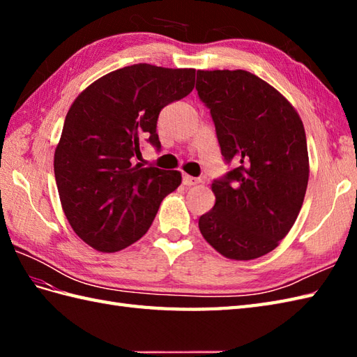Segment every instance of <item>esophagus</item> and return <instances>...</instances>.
Segmentation results:
<instances>
[{
  "instance_id": "esophagus-1",
  "label": "esophagus",
  "mask_w": 357,
  "mask_h": 357,
  "mask_svg": "<svg viewBox=\"0 0 357 357\" xmlns=\"http://www.w3.org/2000/svg\"><path fill=\"white\" fill-rule=\"evenodd\" d=\"M183 183L185 185H196V184H199V179L190 176V174H183Z\"/></svg>"
}]
</instances>
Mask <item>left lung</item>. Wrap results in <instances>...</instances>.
<instances>
[{
	"label": "left lung",
	"instance_id": "left-lung-1",
	"mask_svg": "<svg viewBox=\"0 0 357 357\" xmlns=\"http://www.w3.org/2000/svg\"><path fill=\"white\" fill-rule=\"evenodd\" d=\"M224 161L211 183L215 207L199 218L204 239L222 256L250 261L275 250L298 218L308 184L304 124L275 87L245 70H198Z\"/></svg>",
	"mask_w": 357,
	"mask_h": 357
}]
</instances>
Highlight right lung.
I'll return each mask as SVG.
<instances>
[{
  "label": "right lung",
  "instance_id": "1",
  "mask_svg": "<svg viewBox=\"0 0 357 357\" xmlns=\"http://www.w3.org/2000/svg\"><path fill=\"white\" fill-rule=\"evenodd\" d=\"M195 69L133 64L104 75L67 112L55 150V179L73 231L98 252L113 253L150 229L181 173L133 164L147 141L161 150L159 112L195 87Z\"/></svg>",
  "mask_w": 357,
  "mask_h": 357
}]
</instances>
